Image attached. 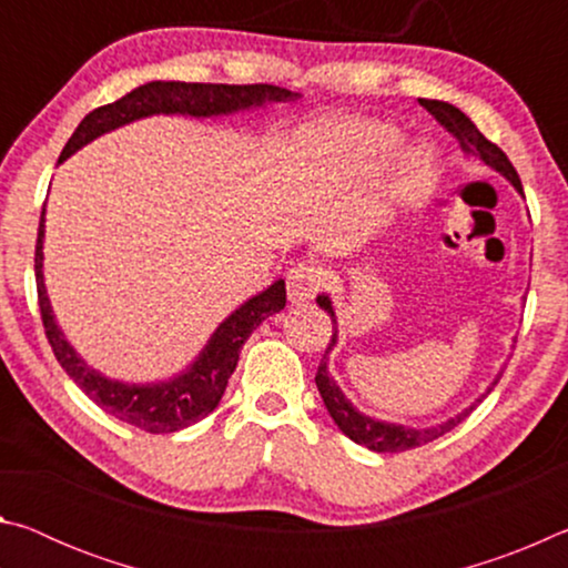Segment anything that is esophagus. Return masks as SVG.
<instances>
[{
  "mask_svg": "<svg viewBox=\"0 0 568 568\" xmlns=\"http://www.w3.org/2000/svg\"><path fill=\"white\" fill-rule=\"evenodd\" d=\"M285 283H287V297H291V303L303 305L318 295L323 285V273L321 267L313 263H297L287 271Z\"/></svg>",
  "mask_w": 568,
  "mask_h": 568,
  "instance_id": "34e87169",
  "label": "esophagus"
}]
</instances>
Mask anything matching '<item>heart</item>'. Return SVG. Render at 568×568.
Returning <instances> with one entry per match:
<instances>
[{
	"label": "heart",
	"mask_w": 568,
	"mask_h": 568,
	"mask_svg": "<svg viewBox=\"0 0 568 568\" xmlns=\"http://www.w3.org/2000/svg\"><path fill=\"white\" fill-rule=\"evenodd\" d=\"M333 138L348 148L353 155H373V158H388L393 150L398 148V132L381 122H348L335 128ZM430 182V158L426 152L418 150L406 160L403 168V187L408 192H423Z\"/></svg>",
	"instance_id": "b5f03b06"
}]
</instances>
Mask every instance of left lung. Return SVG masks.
<instances>
[{
  "label": "left lung",
  "mask_w": 568,
  "mask_h": 568,
  "mask_svg": "<svg viewBox=\"0 0 568 568\" xmlns=\"http://www.w3.org/2000/svg\"><path fill=\"white\" fill-rule=\"evenodd\" d=\"M420 108H426L434 118L440 122V128H446L454 138L458 140L460 150L466 152V155L470 158H480L486 162V165H491L494 170L501 172L504 178H508L514 182V187L521 192L524 195V187H521V180H518V172L516 168L511 165V160L506 158V152L494 145L491 140H486L484 134L478 132V128L474 122H470V118H466L464 112H460L458 108H454V104L448 102H438V100H418ZM318 305L323 307L325 313L331 315V321L335 323V313H333V305H331V297L328 295H318ZM335 341H338V331H335L333 325V335H331V343L328 348H325L323 353V361L318 365V373H315V386H318L321 396H323V403L325 408H328L331 418L338 423V428L343 430L345 436H348L351 440H355V444H361L365 448L376 450V454H400V450H410V448H418V446H426L430 444V440L440 438L444 434H448V430H454L460 420L470 416V410H474L480 400H484L486 396H480L474 406H468L466 410H460L458 416L448 418L444 423H438V426L434 428H408V426H398V423H386V420H376V418H368L363 416V413L355 410L351 406V400L343 396V390L335 386V381L331 378L328 373V353L333 351ZM501 381V373H498L496 381L488 386L486 393H491L496 383Z\"/></svg>",
  "instance_id": "left-lung-1"
}]
</instances>
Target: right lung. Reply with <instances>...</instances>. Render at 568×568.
<instances>
[{"instance_id":"obj_1","label":"right lung","mask_w":568,"mask_h":568,"mask_svg":"<svg viewBox=\"0 0 568 568\" xmlns=\"http://www.w3.org/2000/svg\"><path fill=\"white\" fill-rule=\"evenodd\" d=\"M297 94L275 88V84H205V82H148L138 90L124 94L118 102L102 104L92 110L80 122L67 142L60 162L67 160L80 148L88 145L100 134L114 128H122L132 120L148 118V114H190V118H213V114H227L247 108H261L263 102H287ZM42 237H44V207L40 215V230H37L34 247V277H37V301H40L44 335L52 345L54 358L60 361L77 386L98 403L110 416L120 418L130 426L148 430V434H175L187 428L207 413L217 408L220 398L233 376L240 348L250 338L257 325L273 313L285 307V281H275L261 295L250 297L245 305L220 323V328L207 341L200 358L190 365L185 373L165 383L152 386H134V383H120L104 378L102 373L90 368L70 343L64 341L62 331L57 328L50 297L44 291L42 275Z\"/></svg>"}]
</instances>
